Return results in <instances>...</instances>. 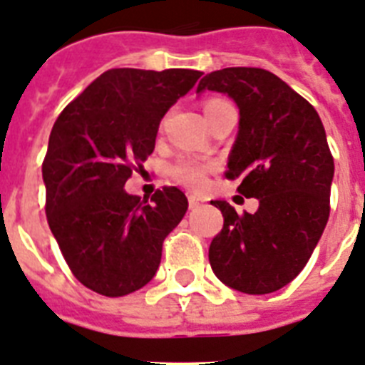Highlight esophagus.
I'll return each instance as SVG.
<instances>
[{
	"mask_svg": "<svg viewBox=\"0 0 365 365\" xmlns=\"http://www.w3.org/2000/svg\"><path fill=\"white\" fill-rule=\"evenodd\" d=\"M187 200H189V207H191V210H197V207L202 204V198L197 197V195H189Z\"/></svg>",
	"mask_w": 365,
	"mask_h": 365,
	"instance_id": "34e87169",
	"label": "esophagus"
}]
</instances>
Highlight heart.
<instances>
[{"instance_id": "obj_1", "label": "heart", "mask_w": 365, "mask_h": 365, "mask_svg": "<svg viewBox=\"0 0 365 365\" xmlns=\"http://www.w3.org/2000/svg\"><path fill=\"white\" fill-rule=\"evenodd\" d=\"M226 100L222 98H210L204 103V111L210 113L211 109H215L217 106L225 103ZM210 165L200 163L197 159H180L170 167V176L176 180L178 183H182L189 189H202L207 183V174H210Z\"/></svg>"}]
</instances>
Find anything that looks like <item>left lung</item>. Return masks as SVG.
<instances>
[{"label":"left lung","instance_id":"8db88e82","mask_svg":"<svg viewBox=\"0 0 365 365\" xmlns=\"http://www.w3.org/2000/svg\"><path fill=\"white\" fill-rule=\"evenodd\" d=\"M228 94L240 107V131L226 178L258 198L256 213L211 202L225 225L210 245L222 284L249 295L287 286L310 259L330 215L334 158L323 122L308 100L263 68L234 66L206 73L197 93Z\"/></svg>","mask_w":365,"mask_h":365}]
</instances>
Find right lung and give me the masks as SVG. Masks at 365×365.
<instances>
[{
    "mask_svg": "<svg viewBox=\"0 0 365 365\" xmlns=\"http://www.w3.org/2000/svg\"><path fill=\"white\" fill-rule=\"evenodd\" d=\"M202 72L113 68L57 116L42 163L46 217L70 271L85 287L124 297L146 286L187 198L163 187L148 200L124 191L155 146L158 128Z\"/></svg>",
    "mask_w": 365,
    "mask_h": 365,
    "instance_id": "1",
    "label": "right lung"
}]
</instances>
